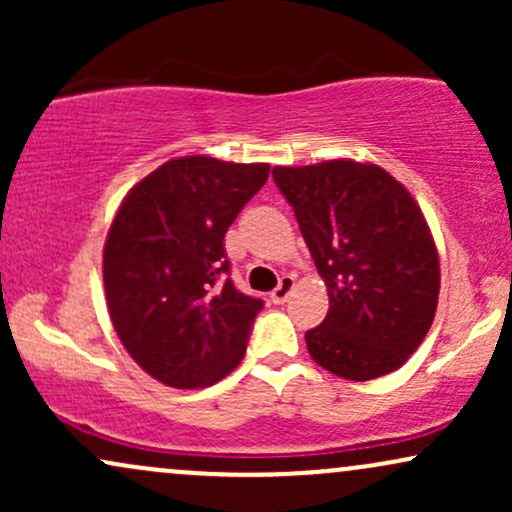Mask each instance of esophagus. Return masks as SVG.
Masks as SVG:
<instances>
[{"mask_svg":"<svg viewBox=\"0 0 512 512\" xmlns=\"http://www.w3.org/2000/svg\"><path fill=\"white\" fill-rule=\"evenodd\" d=\"M293 286H296V281H293V276H281L279 286H276V289L272 291V301H274L276 305L286 303V298L291 296Z\"/></svg>","mask_w":512,"mask_h":512,"instance_id":"1","label":"esophagus"}]
</instances>
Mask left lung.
<instances>
[{"label":"left lung","mask_w":512,"mask_h":512,"mask_svg":"<svg viewBox=\"0 0 512 512\" xmlns=\"http://www.w3.org/2000/svg\"><path fill=\"white\" fill-rule=\"evenodd\" d=\"M327 286L330 310L305 332L317 366L346 380L392 373L436 317L438 250L419 204L373 163L272 170Z\"/></svg>","instance_id":"obj_1"}]
</instances>
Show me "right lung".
Instances as JSON below:
<instances>
[{
    "instance_id": "1",
    "label": "right lung",
    "mask_w": 512,
    "mask_h": 512,
    "mask_svg": "<svg viewBox=\"0 0 512 512\" xmlns=\"http://www.w3.org/2000/svg\"><path fill=\"white\" fill-rule=\"evenodd\" d=\"M267 163L182 156L129 190L103 250L108 313L129 356L163 385L209 387L243 361L260 298L231 281L223 236Z\"/></svg>"
}]
</instances>
